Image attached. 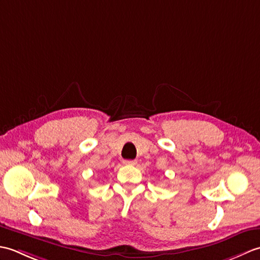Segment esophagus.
<instances>
[{"mask_svg":"<svg viewBox=\"0 0 260 260\" xmlns=\"http://www.w3.org/2000/svg\"><path fill=\"white\" fill-rule=\"evenodd\" d=\"M123 163L125 165H135L137 163L136 159H124Z\"/></svg>","mask_w":260,"mask_h":260,"instance_id":"obj_1","label":"esophagus"}]
</instances>
